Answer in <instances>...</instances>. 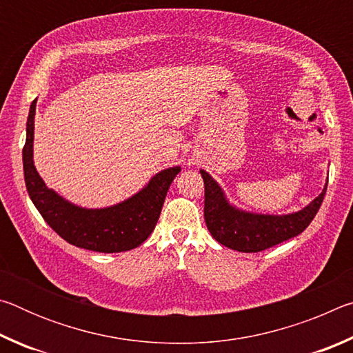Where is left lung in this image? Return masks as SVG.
I'll list each match as a JSON object with an SVG mask.
<instances>
[{
	"instance_id": "obj_1",
	"label": "left lung",
	"mask_w": 353,
	"mask_h": 353,
	"mask_svg": "<svg viewBox=\"0 0 353 353\" xmlns=\"http://www.w3.org/2000/svg\"><path fill=\"white\" fill-rule=\"evenodd\" d=\"M201 176L205 187L204 218L207 229L218 243L238 252H260L302 234L318 213L328 182L318 198L301 210L270 214L238 208L227 199L224 190L205 170H201Z\"/></svg>"
}]
</instances>
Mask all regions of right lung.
Returning a JSON list of instances; mask_svg holds the SVG:
<instances>
[{
    "label": "right lung",
    "instance_id": "obj_1",
    "mask_svg": "<svg viewBox=\"0 0 353 353\" xmlns=\"http://www.w3.org/2000/svg\"><path fill=\"white\" fill-rule=\"evenodd\" d=\"M37 99L32 101L26 123V143L23 148L25 182L32 204L41 216L65 241L94 252H124L139 248L152 234L160 212L181 166L159 171L130 198L103 208H87L65 199L48 188L34 165V119Z\"/></svg>",
    "mask_w": 353,
    "mask_h": 353
}]
</instances>
